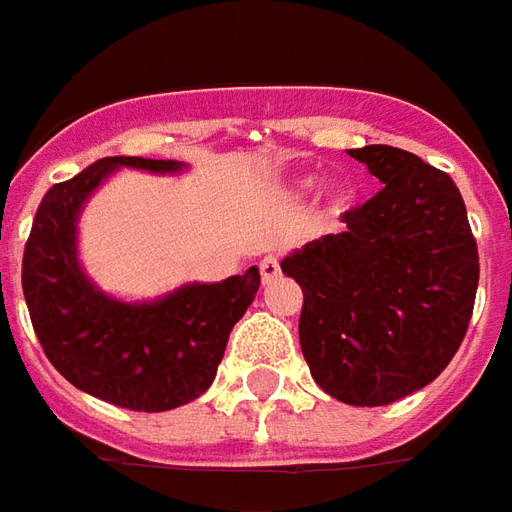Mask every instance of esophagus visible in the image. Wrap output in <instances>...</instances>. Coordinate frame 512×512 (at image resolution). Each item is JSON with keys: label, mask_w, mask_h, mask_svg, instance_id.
<instances>
[{"label": "esophagus", "mask_w": 512, "mask_h": 512, "mask_svg": "<svg viewBox=\"0 0 512 512\" xmlns=\"http://www.w3.org/2000/svg\"><path fill=\"white\" fill-rule=\"evenodd\" d=\"M259 270H262L264 284H270V281H275V278L281 275V264H278L275 256H267V259H262V264H259Z\"/></svg>", "instance_id": "34e87169"}]
</instances>
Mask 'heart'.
Wrapping results in <instances>:
<instances>
[{
	"label": "heart",
	"mask_w": 512,
	"mask_h": 512,
	"mask_svg": "<svg viewBox=\"0 0 512 512\" xmlns=\"http://www.w3.org/2000/svg\"><path fill=\"white\" fill-rule=\"evenodd\" d=\"M311 187H314V179H300L292 184V190H289V195L292 198H303V195H308L311 192ZM328 201H331V209H344V206L353 201V187L350 184H333L331 192H328Z\"/></svg>",
	"instance_id": "heart-1"
}]
</instances>
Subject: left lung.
<instances>
[{"label":"left lung","mask_w":512,"mask_h":512,"mask_svg":"<svg viewBox=\"0 0 512 512\" xmlns=\"http://www.w3.org/2000/svg\"><path fill=\"white\" fill-rule=\"evenodd\" d=\"M383 190L344 212L342 234L289 253L303 289L300 347L311 378L347 405H389L447 369L469 328L480 256L444 170L391 146L350 148Z\"/></svg>","instance_id":"1"}]
</instances>
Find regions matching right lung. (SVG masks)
Returning <instances> with one entry per match:
<instances>
[{
    "label": "right lung",
    "instance_id": "add662e5",
    "mask_svg": "<svg viewBox=\"0 0 512 512\" xmlns=\"http://www.w3.org/2000/svg\"><path fill=\"white\" fill-rule=\"evenodd\" d=\"M118 168L179 173L184 162L104 157L54 184L32 220L21 286L43 353L68 383L118 408L170 411L212 386L228 333L253 303L262 275L250 267L151 303L104 295L76 259V220L90 192Z\"/></svg>",
    "mask_w": 512,
    "mask_h": 512
}]
</instances>
